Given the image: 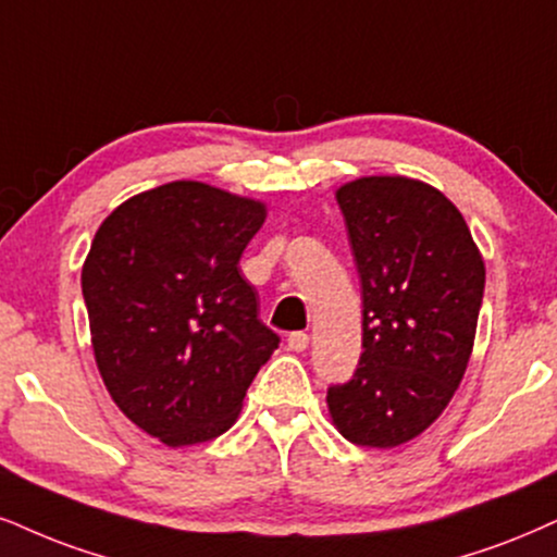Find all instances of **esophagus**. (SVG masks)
Returning <instances> with one entry per match:
<instances>
[{
	"label": "esophagus",
	"instance_id": "1",
	"mask_svg": "<svg viewBox=\"0 0 557 557\" xmlns=\"http://www.w3.org/2000/svg\"><path fill=\"white\" fill-rule=\"evenodd\" d=\"M286 346H289L292 351H305V348L310 346V335L301 333V331L289 333V338H286Z\"/></svg>",
	"mask_w": 557,
	"mask_h": 557
}]
</instances>
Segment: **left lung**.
<instances>
[{"label":"left lung","mask_w":557,"mask_h":557,"mask_svg":"<svg viewBox=\"0 0 557 557\" xmlns=\"http://www.w3.org/2000/svg\"><path fill=\"white\" fill-rule=\"evenodd\" d=\"M338 206L361 278L359 367L327 387L335 429L393 449L442 416L468 369L485 265L442 190L403 175L341 185Z\"/></svg>","instance_id":"8db88e82"}]
</instances>
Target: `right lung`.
I'll list each match as a JSON object with an SVG mask.
<instances>
[{"mask_svg": "<svg viewBox=\"0 0 557 557\" xmlns=\"http://www.w3.org/2000/svg\"><path fill=\"white\" fill-rule=\"evenodd\" d=\"M265 203L175 181L123 201L82 265L89 335L113 403L168 446L237 421L278 335L239 273Z\"/></svg>", "mask_w": 557, "mask_h": 557, "instance_id": "obj_1", "label": "right lung"}]
</instances>
